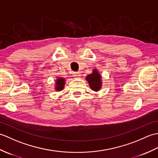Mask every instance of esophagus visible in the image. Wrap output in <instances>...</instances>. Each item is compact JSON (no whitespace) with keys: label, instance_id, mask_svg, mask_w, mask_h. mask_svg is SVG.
<instances>
[{"label":"esophagus","instance_id":"obj_1","mask_svg":"<svg viewBox=\"0 0 158 158\" xmlns=\"http://www.w3.org/2000/svg\"><path fill=\"white\" fill-rule=\"evenodd\" d=\"M73 76L75 77V78H79L81 75H80L79 73H73Z\"/></svg>","mask_w":158,"mask_h":158}]
</instances>
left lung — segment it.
<instances>
[{
  "mask_svg": "<svg viewBox=\"0 0 158 158\" xmlns=\"http://www.w3.org/2000/svg\"><path fill=\"white\" fill-rule=\"evenodd\" d=\"M86 81L88 82L89 85L92 90L94 92H98L102 88L101 75L97 69H94L92 73L87 75Z\"/></svg>",
  "mask_w": 158,
  "mask_h": 158,
  "instance_id": "left-lung-1",
  "label": "left lung"
}]
</instances>
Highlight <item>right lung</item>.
<instances>
[{
	"mask_svg": "<svg viewBox=\"0 0 158 158\" xmlns=\"http://www.w3.org/2000/svg\"><path fill=\"white\" fill-rule=\"evenodd\" d=\"M66 79L63 77H57L55 83V90L56 92H60L64 88Z\"/></svg>",
	"mask_w": 158,
	"mask_h": 158,
	"instance_id": "1",
	"label": "right lung"
}]
</instances>
